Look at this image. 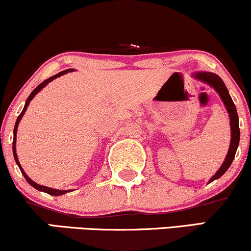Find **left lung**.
<instances>
[{
	"mask_svg": "<svg viewBox=\"0 0 251 251\" xmlns=\"http://www.w3.org/2000/svg\"><path fill=\"white\" fill-rule=\"evenodd\" d=\"M195 78L200 79L204 83L209 84L210 86H213L214 89L219 92L220 97H221L222 101L225 102L226 108H227L229 118H230V128H231V141H230V147H229L228 154L226 156V160L223 161L219 171L216 172V174L214 175L212 179L209 180V182L212 181L219 179L220 176H222L223 174L227 172V170L230 167L232 160L235 158V154H236V150L238 146V143H240V127H238V116L236 106H235L234 101H232L230 95H229L227 87H226L225 83L221 79V77H219L215 74H212V72H196L194 75Z\"/></svg>",
	"mask_w": 251,
	"mask_h": 251,
	"instance_id": "left-lung-1",
	"label": "left lung"
}]
</instances>
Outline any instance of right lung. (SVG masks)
Listing matches in <instances>:
<instances>
[{
    "mask_svg": "<svg viewBox=\"0 0 251 251\" xmlns=\"http://www.w3.org/2000/svg\"><path fill=\"white\" fill-rule=\"evenodd\" d=\"M70 71H72L71 69H68V70H64V71H62V72H59V74H57V75H55V76H52V77L48 78V79H45V80L43 81V83L39 84V85H38L37 87H36V89L34 90V91H32L31 93H30V96L28 97V99H26V101H25V105H24V107H23L22 112H21V114L19 116V118H17L16 124H15V127H14V141H13V152H14V158H15V161H16V164L19 165L20 170H21V172H22V174L24 175V177H25V180L28 181V182L30 183V185H31L32 187H34V188L38 189V191H42V192L48 193V194H50V195H55V196L63 195V194H65V193H68L69 191H58V189H52V188H49V187L41 186V185H38V183L34 182V181H32L31 179H30V177L28 176V175H26L25 173H24V171L22 170V167H21V165H20V162H19V159H17V154H16V132H17V127H19V123L21 122V118L23 117V114H24V112H25V111H26V107H28V105H29L30 100H31V99L34 98V97L36 96V93L41 91V90L43 89V87H44L45 85H47L48 83H50V81L52 80V79H55V78H57V77H60V76H62V75H64V74H68V72H70Z\"/></svg>",
    "mask_w": 251,
    "mask_h": 251,
    "instance_id": "obj_1",
    "label": "right lung"
}]
</instances>
